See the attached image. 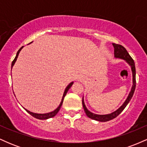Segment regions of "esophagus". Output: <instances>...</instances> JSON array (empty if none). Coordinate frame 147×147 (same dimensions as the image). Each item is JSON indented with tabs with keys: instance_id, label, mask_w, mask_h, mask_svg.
I'll return each instance as SVG.
<instances>
[{
	"instance_id": "34e87169",
	"label": "esophagus",
	"mask_w": 147,
	"mask_h": 147,
	"mask_svg": "<svg viewBox=\"0 0 147 147\" xmlns=\"http://www.w3.org/2000/svg\"><path fill=\"white\" fill-rule=\"evenodd\" d=\"M79 79L80 82H84V80L85 79V78H84V77H79Z\"/></svg>"
}]
</instances>
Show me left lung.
Wrapping results in <instances>:
<instances>
[{
  "instance_id": "obj_1",
  "label": "left lung",
  "mask_w": 147,
  "mask_h": 147,
  "mask_svg": "<svg viewBox=\"0 0 147 147\" xmlns=\"http://www.w3.org/2000/svg\"><path fill=\"white\" fill-rule=\"evenodd\" d=\"M113 45L114 47V57L116 59H123L124 61L130 65L131 69V72H132V77H133V85L131 87V91L129 92V95H128L127 98L126 99V100L124 101V102L123 103L122 105L117 109V110L115 111L114 112L111 113L109 114H106V115H98L93 113L90 112L88 109H87L86 106L85 105V103H84V96L83 98H82V105H83L84 110L85 111L86 115L90 119H94V120L98 121V122H107V121H110L111 119L115 118L117 116L119 115L122 112L123 110L125 109V107L127 106V104H129L131 98H132L133 93H134L135 89H136V65H135V62L131 57L130 56L129 52H127V50H126L122 45L115 44V43H113Z\"/></svg>"
}]
</instances>
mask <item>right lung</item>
Wrapping results in <instances>:
<instances>
[{
    "label": "right lung",
    "mask_w": 147,
    "mask_h": 147,
    "mask_svg": "<svg viewBox=\"0 0 147 147\" xmlns=\"http://www.w3.org/2000/svg\"><path fill=\"white\" fill-rule=\"evenodd\" d=\"M32 42H33V41H32ZM32 42H31V43H32ZM23 47H24V46H22L21 48H20L19 50H18V51L17 52V53H16V57H15L14 61H13L12 63H11V69H12L13 66H14V65L15 64V62H16V60H17V58H18V55H19L20 52H21V50H22V49H23ZM73 83H74V82H70V83L69 84L68 86H67L66 88H65V90H64V92H63V97H62L61 101V103L59 104V105L58 107H57V109H55V110H54L53 111H52V112L47 113H33V112H31V111H28V109H25V108H24V107H23V108L25 109V111H27V112L28 113L31 115L32 116H33L34 117L36 118V119H49V118H51V117H55V116L56 115H57V113H58L61 107V106H62V104H63L64 97H65V96L66 95V93H67V92H68V90L70 88V87L72 86V84H73Z\"/></svg>",
    "instance_id": "right-lung-1"
}]
</instances>
